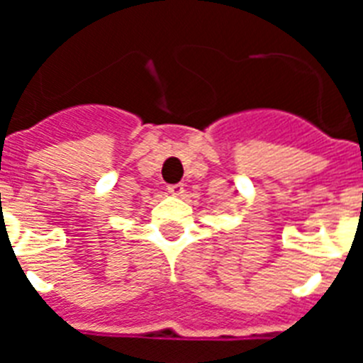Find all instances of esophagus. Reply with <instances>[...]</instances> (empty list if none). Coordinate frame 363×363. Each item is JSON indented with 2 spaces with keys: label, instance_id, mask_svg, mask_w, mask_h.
<instances>
[{
  "label": "esophagus",
  "instance_id": "1",
  "mask_svg": "<svg viewBox=\"0 0 363 363\" xmlns=\"http://www.w3.org/2000/svg\"><path fill=\"white\" fill-rule=\"evenodd\" d=\"M169 192H171V194H176V196H178V194H182V192H184V184H174V185H169Z\"/></svg>",
  "mask_w": 363,
  "mask_h": 363
}]
</instances>
